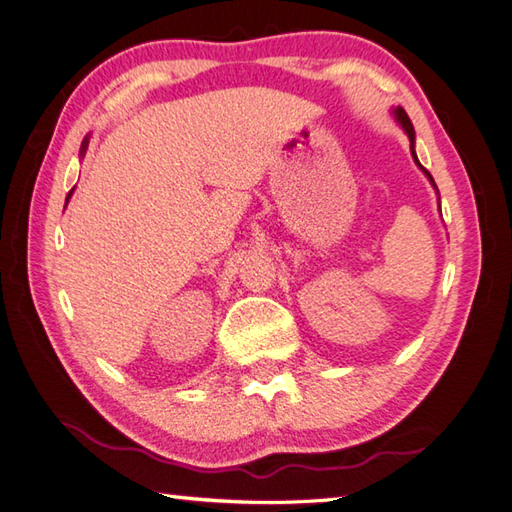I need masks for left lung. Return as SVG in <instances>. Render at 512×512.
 Wrapping results in <instances>:
<instances>
[{
    "label": "left lung",
    "mask_w": 512,
    "mask_h": 512,
    "mask_svg": "<svg viewBox=\"0 0 512 512\" xmlns=\"http://www.w3.org/2000/svg\"><path fill=\"white\" fill-rule=\"evenodd\" d=\"M390 113H392V117H395V120H397V124L403 128V133H406V135H408V139H410V152H412V159H414V163L419 165V170H421V172L427 176V181L432 183V187L436 189V194H438V187H436V183H434L432 174L423 168V165H421V163H419V159H417V152H414V139H417V137H414V126H412V122H410L408 113L403 111L401 106H395V109H392ZM438 207H441V198H438Z\"/></svg>",
    "instance_id": "8db88e82"
}]
</instances>
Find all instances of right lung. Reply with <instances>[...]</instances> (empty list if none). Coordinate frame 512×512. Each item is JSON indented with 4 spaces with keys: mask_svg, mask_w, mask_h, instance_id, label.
<instances>
[{
    "mask_svg": "<svg viewBox=\"0 0 512 512\" xmlns=\"http://www.w3.org/2000/svg\"><path fill=\"white\" fill-rule=\"evenodd\" d=\"M87 146H89V137H85V141H82V146H80V157H85V152H87ZM71 194H74V189H71V192H69L67 200L71 198ZM65 205H67V202H65Z\"/></svg>",
    "mask_w": 512,
    "mask_h": 512,
    "instance_id": "right-lung-1",
    "label": "right lung"
}]
</instances>
